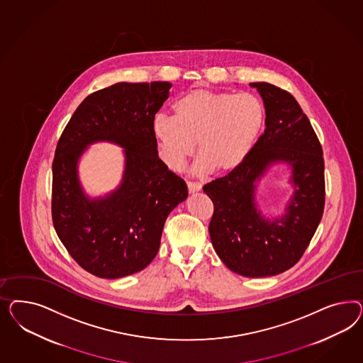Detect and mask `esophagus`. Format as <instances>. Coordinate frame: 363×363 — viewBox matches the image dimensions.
Returning <instances> with one entry per match:
<instances>
[{
	"mask_svg": "<svg viewBox=\"0 0 363 363\" xmlns=\"http://www.w3.org/2000/svg\"><path fill=\"white\" fill-rule=\"evenodd\" d=\"M201 187L202 185L199 184V182H187V189H189V191L190 193H196V191H199L201 190Z\"/></svg>",
	"mask_w": 363,
	"mask_h": 363,
	"instance_id": "34e87169",
	"label": "esophagus"
}]
</instances>
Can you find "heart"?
I'll list each match as a JSON object with an SVG mask.
<instances>
[{"label":"heart","instance_id":"heart-1","mask_svg":"<svg viewBox=\"0 0 363 363\" xmlns=\"http://www.w3.org/2000/svg\"><path fill=\"white\" fill-rule=\"evenodd\" d=\"M173 117L157 116L154 138L169 167L178 170L198 143L196 170L228 174L253 152L264 129L262 101L250 93H225L194 89L173 104Z\"/></svg>","mask_w":363,"mask_h":363}]
</instances>
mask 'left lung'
Returning a JSON list of instances; mask_svg holds the SVG:
<instances>
[{
  "mask_svg": "<svg viewBox=\"0 0 363 363\" xmlns=\"http://www.w3.org/2000/svg\"><path fill=\"white\" fill-rule=\"evenodd\" d=\"M264 99V134L238 169L203 186L214 203L209 233L220 261L237 274L258 278L297 264L325 208L322 146L306 114L284 89L253 82ZM277 163L291 167L294 194L281 218L266 219L256 205V184Z\"/></svg>",
  "mask_w": 363,
  "mask_h": 363,
  "instance_id": "left-lung-1",
  "label": "left lung"
}]
</instances>
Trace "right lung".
<instances>
[{"mask_svg": "<svg viewBox=\"0 0 363 363\" xmlns=\"http://www.w3.org/2000/svg\"><path fill=\"white\" fill-rule=\"evenodd\" d=\"M170 82H118L91 93L67 122L55 147L52 217L58 238L82 269L116 279L143 270L158 253L170 211L187 198L182 178L158 158L152 123ZM124 147L122 184L89 198L77 161L91 143Z\"/></svg>", "mask_w": 363, "mask_h": 363, "instance_id": "1", "label": "right lung"}]
</instances>
